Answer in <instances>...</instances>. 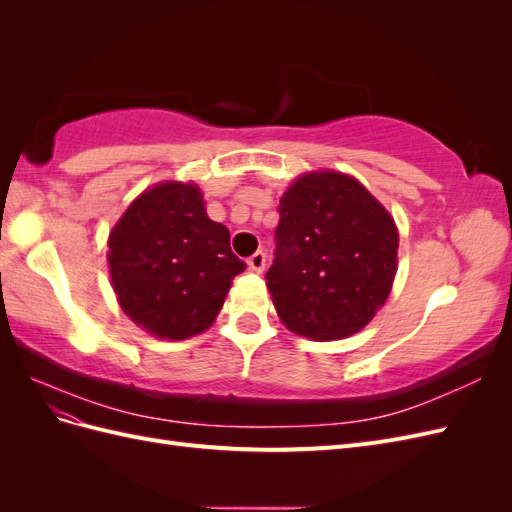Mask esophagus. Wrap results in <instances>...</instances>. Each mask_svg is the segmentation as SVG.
<instances>
[{
  "label": "esophagus",
  "mask_w": 512,
  "mask_h": 512,
  "mask_svg": "<svg viewBox=\"0 0 512 512\" xmlns=\"http://www.w3.org/2000/svg\"><path fill=\"white\" fill-rule=\"evenodd\" d=\"M247 267H250L254 273H262L267 267V254L256 252L254 256H250V260H247Z\"/></svg>",
  "instance_id": "1"
}]
</instances>
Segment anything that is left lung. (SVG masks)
Wrapping results in <instances>:
<instances>
[{"label":"left lung","instance_id":"left-lung-1","mask_svg":"<svg viewBox=\"0 0 512 512\" xmlns=\"http://www.w3.org/2000/svg\"><path fill=\"white\" fill-rule=\"evenodd\" d=\"M267 286L277 316L309 339L367 327L389 297L399 235L393 218L354 177L301 175L280 200Z\"/></svg>","mask_w":512,"mask_h":512}]
</instances>
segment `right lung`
I'll return each instance as SVG.
<instances>
[{"instance_id": "add662e5", "label": "right lung", "mask_w": 512, "mask_h": 512, "mask_svg": "<svg viewBox=\"0 0 512 512\" xmlns=\"http://www.w3.org/2000/svg\"><path fill=\"white\" fill-rule=\"evenodd\" d=\"M117 301L138 327L162 339L207 331L245 262L230 232L209 220L198 185L164 181L138 196L108 237Z\"/></svg>"}]
</instances>
